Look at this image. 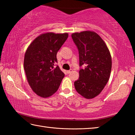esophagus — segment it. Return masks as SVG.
I'll list each match as a JSON object with an SVG mask.
<instances>
[{"mask_svg": "<svg viewBox=\"0 0 135 135\" xmlns=\"http://www.w3.org/2000/svg\"><path fill=\"white\" fill-rule=\"evenodd\" d=\"M73 71V70L72 69H70V70H68L67 71V73H68V74H70V73H71Z\"/></svg>", "mask_w": 135, "mask_h": 135, "instance_id": "obj_1", "label": "esophagus"}]
</instances>
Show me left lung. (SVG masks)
<instances>
[{
    "instance_id": "left-lung-1",
    "label": "left lung",
    "mask_w": 135,
    "mask_h": 135,
    "mask_svg": "<svg viewBox=\"0 0 135 135\" xmlns=\"http://www.w3.org/2000/svg\"><path fill=\"white\" fill-rule=\"evenodd\" d=\"M78 49L79 79L74 87L79 94L87 99L98 95L108 82L112 60L109 51L101 37L93 31H85L71 35Z\"/></svg>"
}]
</instances>
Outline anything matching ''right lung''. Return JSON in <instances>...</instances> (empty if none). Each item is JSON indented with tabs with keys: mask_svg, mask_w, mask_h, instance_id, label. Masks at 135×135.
I'll use <instances>...</instances> for the list:
<instances>
[{
	"mask_svg": "<svg viewBox=\"0 0 135 135\" xmlns=\"http://www.w3.org/2000/svg\"><path fill=\"white\" fill-rule=\"evenodd\" d=\"M68 37L67 33L42 34L27 49L24 67L27 80L32 90L41 97L55 93L65 76L56 65V54Z\"/></svg>",
	"mask_w": 135,
	"mask_h": 135,
	"instance_id": "add662e5",
	"label": "right lung"
}]
</instances>
